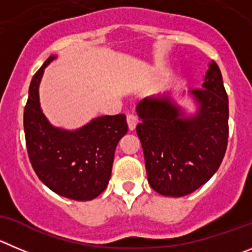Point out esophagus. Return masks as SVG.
I'll use <instances>...</instances> for the list:
<instances>
[{"label":"esophagus","instance_id":"34e87169","mask_svg":"<svg viewBox=\"0 0 252 252\" xmlns=\"http://www.w3.org/2000/svg\"><path fill=\"white\" fill-rule=\"evenodd\" d=\"M126 122H128L129 130H134L135 126H137V124L139 123V119H138L134 114H129L128 117H126Z\"/></svg>","mask_w":252,"mask_h":252}]
</instances>
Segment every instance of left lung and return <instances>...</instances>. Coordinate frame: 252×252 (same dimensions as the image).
I'll list each match as a JSON object with an SVG mask.
<instances>
[{
  "label": "left lung",
  "instance_id": "8db88e82",
  "mask_svg": "<svg viewBox=\"0 0 252 252\" xmlns=\"http://www.w3.org/2000/svg\"><path fill=\"white\" fill-rule=\"evenodd\" d=\"M200 108L183 117L169 97L144 98L137 113L148 182L165 196H184L215 174L227 148L229 99L220 68L211 62L203 88L191 91Z\"/></svg>",
  "mask_w": 252,
  "mask_h": 252
}]
</instances>
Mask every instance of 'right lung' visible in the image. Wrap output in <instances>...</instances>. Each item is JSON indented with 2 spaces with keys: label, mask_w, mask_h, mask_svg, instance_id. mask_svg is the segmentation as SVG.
Instances as JSON below:
<instances>
[{
  "label": "right lung",
  "mask_w": 252,
  "mask_h": 252,
  "mask_svg": "<svg viewBox=\"0 0 252 252\" xmlns=\"http://www.w3.org/2000/svg\"><path fill=\"white\" fill-rule=\"evenodd\" d=\"M49 57L31 81L23 113L26 147L34 173L46 187L78 201L92 200L107 188L114 150L128 131L126 115H104L76 131L53 128L39 108L38 84Z\"/></svg>",
  "instance_id": "1"
}]
</instances>
